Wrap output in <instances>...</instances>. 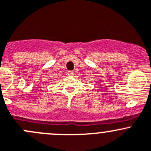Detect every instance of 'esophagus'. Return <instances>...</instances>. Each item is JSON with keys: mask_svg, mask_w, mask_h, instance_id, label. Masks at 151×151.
I'll list each match as a JSON object with an SVG mask.
<instances>
[{"mask_svg": "<svg viewBox=\"0 0 151 151\" xmlns=\"http://www.w3.org/2000/svg\"><path fill=\"white\" fill-rule=\"evenodd\" d=\"M67 75L68 76H73L74 75V72L73 71H68V72L67 73Z\"/></svg>", "mask_w": 151, "mask_h": 151, "instance_id": "esophagus-1", "label": "esophagus"}]
</instances>
